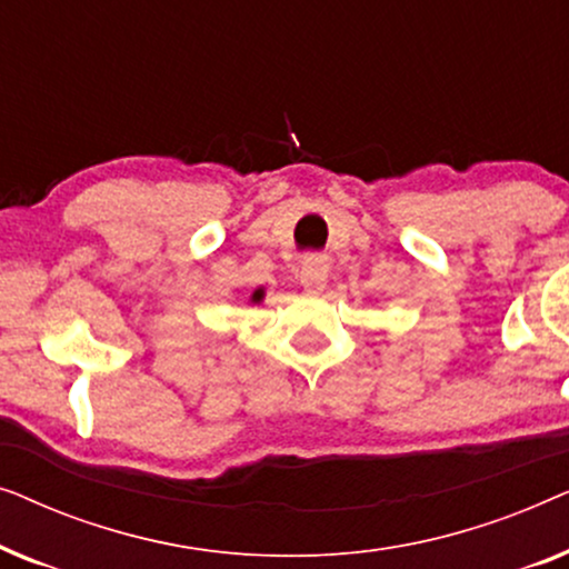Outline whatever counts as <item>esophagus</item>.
I'll return each instance as SVG.
<instances>
[{
    "mask_svg": "<svg viewBox=\"0 0 569 569\" xmlns=\"http://www.w3.org/2000/svg\"><path fill=\"white\" fill-rule=\"evenodd\" d=\"M326 279H329V259L326 256H308L300 269V284L306 287V292H321Z\"/></svg>",
    "mask_w": 569,
    "mask_h": 569,
    "instance_id": "1",
    "label": "esophagus"
}]
</instances>
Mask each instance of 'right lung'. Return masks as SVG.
Instances as JSON below:
<instances>
[{"instance_id": "add662e5", "label": "right lung", "mask_w": 569, "mask_h": 569, "mask_svg": "<svg viewBox=\"0 0 569 569\" xmlns=\"http://www.w3.org/2000/svg\"><path fill=\"white\" fill-rule=\"evenodd\" d=\"M263 300V287H259V290H253L251 295V302H261Z\"/></svg>"}]
</instances>
